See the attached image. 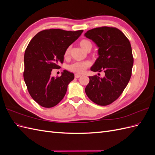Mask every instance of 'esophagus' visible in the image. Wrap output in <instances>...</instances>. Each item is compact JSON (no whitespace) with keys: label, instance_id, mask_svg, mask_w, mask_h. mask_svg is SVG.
<instances>
[{"label":"esophagus","instance_id":"34e87169","mask_svg":"<svg viewBox=\"0 0 155 155\" xmlns=\"http://www.w3.org/2000/svg\"><path fill=\"white\" fill-rule=\"evenodd\" d=\"M81 76V75H79V74H75V78H80Z\"/></svg>","mask_w":155,"mask_h":155}]
</instances>
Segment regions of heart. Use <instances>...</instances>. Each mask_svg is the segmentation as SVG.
Listing matches in <instances>:
<instances>
[{
	"instance_id": "1",
	"label": "heart",
	"mask_w": 155,
	"mask_h": 155,
	"mask_svg": "<svg viewBox=\"0 0 155 155\" xmlns=\"http://www.w3.org/2000/svg\"><path fill=\"white\" fill-rule=\"evenodd\" d=\"M79 46L81 47L86 51H88L89 50H91L92 48V44L87 39H83L79 41ZM70 50H71V48L68 47L66 50L64 51V57L68 58L70 53ZM91 62L86 61H82V62H76L74 63L68 65V69L70 70V72H74L76 74H83L84 72L85 71V70L91 66Z\"/></svg>"
}]
</instances>
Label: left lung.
<instances>
[{
    "label": "left lung",
    "instance_id": "1",
    "mask_svg": "<svg viewBox=\"0 0 155 155\" xmlns=\"http://www.w3.org/2000/svg\"><path fill=\"white\" fill-rule=\"evenodd\" d=\"M85 36L98 47L99 57L91 70L105 72L102 78L89 76L86 94L96 104L108 105L118 99L130 80L134 61L130 43L122 31L113 27L96 28Z\"/></svg>",
    "mask_w": 155,
    "mask_h": 155
}]
</instances>
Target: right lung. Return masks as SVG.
I'll use <instances>...</instances> for the list:
<instances>
[{
    "label": "right lung",
    "mask_w": 155,
    "mask_h": 155,
    "mask_svg": "<svg viewBox=\"0 0 155 155\" xmlns=\"http://www.w3.org/2000/svg\"><path fill=\"white\" fill-rule=\"evenodd\" d=\"M83 30L61 29L41 31L33 37L25 50L24 80L31 97L41 106L50 108L63 100L74 74L63 70L60 77L51 76L53 69L63 63L64 51Z\"/></svg>",
    "instance_id": "obj_1"
}]
</instances>
